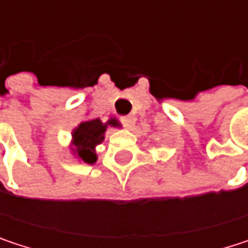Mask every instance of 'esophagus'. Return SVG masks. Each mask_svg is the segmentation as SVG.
I'll list each match as a JSON object with an SVG mask.
<instances>
[{
  "label": "esophagus",
  "mask_w": 248,
  "mask_h": 248,
  "mask_svg": "<svg viewBox=\"0 0 248 248\" xmlns=\"http://www.w3.org/2000/svg\"><path fill=\"white\" fill-rule=\"evenodd\" d=\"M121 121H122V124H124L127 129H130V127L135 124V118H133V116H124Z\"/></svg>",
  "instance_id": "esophagus-1"
}]
</instances>
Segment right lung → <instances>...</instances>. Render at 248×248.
<instances>
[{"mask_svg": "<svg viewBox=\"0 0 248 248\" xmlns=\"http://www.w3.org/2000/svg\"><path fill=\"white\" fill-rule=\"evenodd\" d=\"M108 126H119L116 119H110L106 124H103L100 119H90L86 122H81L73 130V152L78 159H81L86 164H94L97 161L96 155V146L102 143L105 139V132Z\"/></svg>", "mask_w": 248, "mask_h": 248, "instance_id": "right-lung-1", "label": "right lung"}]
</instances>
